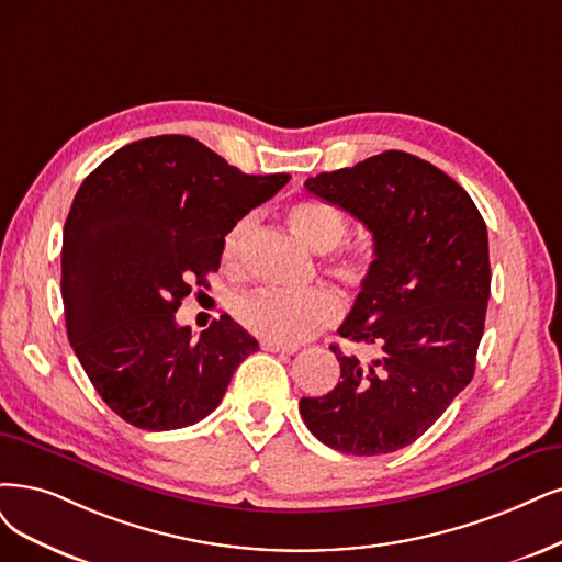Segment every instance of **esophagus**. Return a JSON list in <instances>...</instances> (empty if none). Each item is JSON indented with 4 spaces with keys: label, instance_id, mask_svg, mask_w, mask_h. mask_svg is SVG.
<instances>
[{
    "label": "esophagus",
    "instance_id": "esophagus-1",
    "mask_svg": "<svg viewBox=\"0 0 562 562\" xmlns=\"http://www.w3.org/2000/svg\"><path fill=\"white\" fill-rule=\"evenodd\" d=\"M261 349L273 351V355H294V351H299V347H294V345H278V342H268V340H261Z\"/></svg>",
    "mask_w": 562,
    "mask_h": 562
}]
</instances>
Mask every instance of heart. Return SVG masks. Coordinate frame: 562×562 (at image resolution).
<instances>
[{
	"label": "heart",
	"mask_w": 562,
	"mask_h": 562,
	"mask_svg": "<svg viewBox=\"0 0 562 562\" xmlns=\"http://www.w3.org/2000/svg\"><path fill=\"white\" fill-rule=\"evenodd\" d=\"M294 234L319 255L334 252L347 236V220L334 205L305 199L286 211ZM255 228V217L238 220L224 236L222 259L228 268L243 261L245 243ZM328 270L349 286H363L375 273V255L368 249H345L328 261ZM342 315V299L330 286H315L307 292H278L257 289L234 301L236 322L268 342L301 345L336 324Z\"/></svg>",
	"instance_id": "heart-1"
}]
</instances>
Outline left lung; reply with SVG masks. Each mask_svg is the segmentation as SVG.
Masks as SVG:
<instances>
[{
    "instance_id": "1",
    "label": "left lung",
    "mask_w": 562,
    "mask_h": 562,
    "mask_svg": "<svg viewBox=\"0 0 562 562\" xmlns=\"http://www.w3.org/2000/svg\"><path fill=\"white\" fill-rule=\"evenodd\" d=\"M305 190L368 228L375 273L338 328L368 355L330 345L340 382L322 398H301V417L342 453L398 451L474 375L491 296L486 222L459 182L401 150L307 178Z\"/></svg>"
}]
</instances>
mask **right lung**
I'll return each mask as SVG.
<instances>
[{"label":"right lung","mask_w":562,"mask_h":562,"mask_svg":"<svg viewBox=\"0 0 562 562\" xmlns=\"http://www.w3.org/2000/svg\"><path fill=\"white\" fill-rule=\"evenodd\" d=\"M289 173L247 176L190 136L124 145L82 180L61 240L67 336L92 386L143 430L211 414L259 342L228 315L194 340L176 313L205 286L224 236Z\"/></svg>","instance_id":"right-lung-1"}]
</instances>
